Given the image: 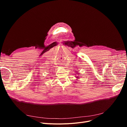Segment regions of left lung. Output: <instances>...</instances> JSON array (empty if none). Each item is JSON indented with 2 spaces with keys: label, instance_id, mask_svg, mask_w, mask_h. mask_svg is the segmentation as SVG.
<instances>
[{
  "label": "left lung",
  "instance_id": "left-lung-1",
  "mask_svg": "<svg viewBox=\"0 0 127 127\" xmlns=\"http://www.w3.org/2000/svg\"><path fill=\"white\" fill-rule=\"evenodd\" d=\"M76 72V74H77V75H79V73H78L77 71V72ZM76 78H77V79H79L78 76H76Z\"/></svg>",
  "mask_w": 127,
  "mask_h": 127
}]
</instances>
